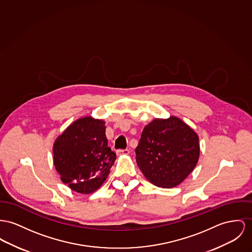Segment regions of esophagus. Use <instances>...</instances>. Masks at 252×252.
Segmentation results:
<instances>
[{"mask_svg": "<svg viewBox=\"0 0 252 252\" xmlns=\"http://www.w3.org/2000/svg\"><path fill=\"white\" fill-rule=\"evenodd\" d=\"M130 153L129 149H123V150H118V155H128Z\"/></svg>", "mask_w": 252, "mask_h": 252, "instance_id": "esophagus-1", "label": "esophagus"}]
</instances>
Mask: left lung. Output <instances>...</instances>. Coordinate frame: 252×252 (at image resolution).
Returning a JSON list of instances; mask_svg holds the SVG:
<instances>
[{"label": "left lung", "instance_id": "1", "mask_svg": "<svg viewBox=\"0 0 252 252\" xmlns=\"http://www.w3.org/2000/svg\"><path fill=\"white\" fill-rule=\"evenodd\" d=\"M136 162L153 185H180L196 166L200 156L197 134L180 118L155 119L142 131L135 148Z\"/></svg>", "mask_w": 252, "mask_h": 252}]
</instances>
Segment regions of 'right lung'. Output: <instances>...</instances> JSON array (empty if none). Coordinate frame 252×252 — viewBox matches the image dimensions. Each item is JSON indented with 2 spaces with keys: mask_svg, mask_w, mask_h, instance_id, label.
I'll return each instance as SVG.
<instances>
[{
  "mask_svg": "<svg viewBox=\"0 0 252 252\" xmlns=\"http://www.w3.org/2000/svg\"><path fill=\"white\" fill-rule=\"evenodd\" d=\"M103 120L74 121L53 145V161L63 183L83 194L99 188L117 156L108 146Z\"/></svg>",
  "mask_w": 252,
  "mask_h": 252,
  "instance_id": "right-lung-1",
  "label": "right lung"
}]
</instances>
